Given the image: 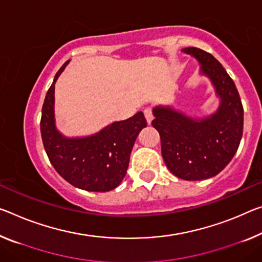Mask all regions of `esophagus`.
Returning a JSON list of instances; mask_svg holds the SVG:
<instances>
[{
    "instance_id": "esophagus-1",
    "label": "esophagus",
    "mask_w": 262,
    "mask_h": 262,
    "mask_svg": "<svg viewBox=\"0 0 262 262\" xmlns=\"http://www.w3.org/2000/svg\"><path fill=\"white\" fill-rule=\"evenodd\" d=\"M144 116L145 118H146L147 123L150 124L152 122V119H154V112H152V108L151 107H146L144 110Z\"/></svg>"
}]
</instances>
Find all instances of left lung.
<instances>
[{"label":"left lung","mask_w":262,"mask_h":262,"mask_svg":"<svg viewBox=\"0 0 262 262\" xmlns=\"http://www.w3.org/2000/svg\"><path fill=\"white\" fill-rule=\"evenodd\" d=\"M198 59L220 96L219 110L211 117L193 119L171 107L154 108L152 126L159 132L162 156L180 179L203 180L223 171L238 151L244 130V107L233 79L210 52L183 49Z\"/></svg>","instance_id":"left-lung-1"}]
</instances>
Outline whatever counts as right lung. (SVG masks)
<instances>
[{
	"label": "right lung",
	"mask_w": 262,
	"mask_h": 262,
	"mask_svg": "<svg viewBox=\"0 0 262 262\" xmlns=\"http://www.w3.org/2000/svg\"><path fill=\"white\" fill-rule=\"evenodd\" d=\"M68 64L56 74L42 107L41 135L48 158L59 176L72 186L90 192L117 187L126 174L136 138L147 125L143 112L115 122L86 138H66L55 127V83Z\"/></svg>",
	"instance_id": "obj_1"
}]
</instances>
